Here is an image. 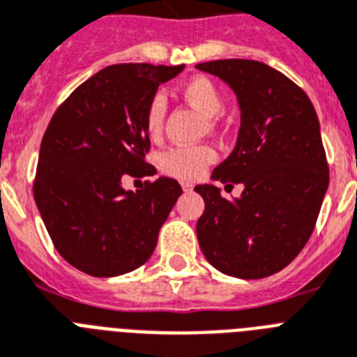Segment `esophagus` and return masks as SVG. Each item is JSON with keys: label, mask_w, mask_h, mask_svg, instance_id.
<instances>
[{"label": "esophagus", "mask_w": 357, "mask_h": 357, "mask_svg": "<svg viewBox=\"0 0 357 357\" xmlns=\"http://www.w3.org/2000/svg\"><path fill=\"white\" fill-rule=\"evenodd\" d=\"M181 186H182V190H184V192H190V190H192V184H190V182H182Z\"/></svg>", "instance_id": "obj_1"}]
</instances>
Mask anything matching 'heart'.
<instances>
[{
  "label": "heart",
  "mask_w": 357,
  "mask_h": 357,
  "mask_svg": "<svg viewBox=\"0 0 357 357\" xmlns=\"http://www.w3.org/2000/svg\"><path fill=\"white\" fill-rule=\"evenodd\" d=\"M184 101L190 102L195 110L206 116L208 125L215 127L218 116L225 110V98L219 86L212 79L204 75H195L188 79L181 88ZM165 118V98L164 93H155L145 107L144 123L145 130L151 138H158L162 134ZM218 158V153L212 145H178V147H167L158 155V167L165 175L175 176L181 181H193L206 169L208 165L213 164Z\"/></svg>",
  "instance_id": "obj_1"
}]
</instances>
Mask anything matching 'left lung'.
Masks as SVG:
<instances>
[{"label": "left lung", "instance_id": "left-lung-1", "mask_svg": "<svg viewBox=\"0 0 357 357\" xmlns=\"http://www.w3.org/2000/svg\"><path fill=\"white\" fill-rule=\"evenodd\" d=\"M197 68L238 96V144L212 178L243 184L230 201L212 184L195 186L204 199L199 245L225 275L265 278L291 264L317 223L330 181L317 114L301 86L264 62L223 59Z\"/></svg>", "mask_w": 357, "mask_h": 357}]
</instances>
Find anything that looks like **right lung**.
Listing matches in <instances>:
<instances>
[{
    "instance_id": "obj_1",
    "label": "right lung",
    "mask_w": 357,
    "mask_h": 357,
    "mask_svg": "<svg viewBox=\"0 0 357 357\" xmlns=\"http://www.w3.org/2000/svg\"><path fill=\"white\" fill-rule=\"evenodd\" d=\"M181 66H108L70 93L40 145L33 193L59 255L86 275L107 278L138 269L181 197L175 178L145 181L136 192L123 176L155 175L145 107Z\"/></svg>"
}]
</instances>
